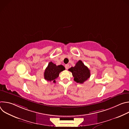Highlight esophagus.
Wrapping results in <instances>:
<instances>
[{"label":"esophagus","mask_w":129,"mask_h":129,"mask_svg":"<svg viewBox=\"0 0 129 129\" xmlns=\"http://www.w3.org/2000/svg\"><path fill=\"white\" fill-rule=\"evenodd\" d=\"M65 67V68H66V69H68V68H69V65H68V64H66Z\"/></svg>","instance_id":"34e87169"}]
</instances>
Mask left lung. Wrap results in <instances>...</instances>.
Returning a JSON list of instances; mask_svg holds the SVG:
<instances>
[{"instance_id":"obj_1","label":"left lung","mask_w":129,"mask_h":129,"mask_svg":"<svg viewBox=\"0 0 129 129\" xmlns=\"http://www.w3.org/2000/svg\"><path fill=\"white\" fill-rule=\"evenodd\" d=\"M68 70L72 72L74 81L78 83L83 84L90 77V70L81 60L76 63L75 66L71 67Z\"/></svg>"}]
</instances>
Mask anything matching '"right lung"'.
Instances as JSON below:
<instances>
[{
    "label": "right lung",
    "instance_id": "right-lung-1",
    "mask_svg": "<svg viewBox=\"0 0 129 129\" xmlns=\"http://www.w3.org/2000/svg\"><path fill=\"white\" fill-rule=\"evenodd\" d=\"M65 69V67L62 65L57 66L56 64L50 62L44 73L45 80L47 81H52L56 83V80L59 76V73Z\"/></svg>",
    "mask_w": 129,
    "mask_h": 129
}]
</instances>
